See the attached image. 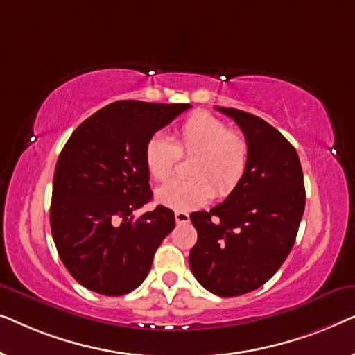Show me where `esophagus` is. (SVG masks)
Masks as SVG:
<instances>
[{
    "mask_svg": "<svg viewBox=\"0 0 355 355\" xmlns=\"http://www.w3.org/2000/svg\"><path fill=\"white\" fill-rule=\"evenodd\" d=\"M174 220H176L178 225H182V223H189L191 216H189V213L186 211H176L174 213Z\"/></svg>",
    "mask_w": 355,
    "mask_h": 355,
    "instance_id": "34e87169",
    "label": "esophagus"
}]
</instances>
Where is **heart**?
<instances>
[{
  "mask_svg": "<svg viewBox=\"0 0 355 355\" xmlns=\"http://www.w3.org/2000/svg\"><path fill=\"white\" fill-rule=\"evenodd\" d=\"M186 155H192L189 174L193 178L174 179L157 191V202L178 211L205 205L213 192L225 197L234 191L249 166L250 145L241 130L227 128L226 121L208 111H196L174 129L171 140L162 134L147 140L145 168L153 181L164 182L179 157Z\"/></svg>",
  "mask_w": 355,
  "mask_h": 355,
  "instance_id": "1",
  "label": "heart"
}]
</instances>
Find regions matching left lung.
I'll list each match as a JSON object with an SVG mask.
<instances>
[{"mask_svg": "<svg viewBox=\"0 0 355 355\" xmlns=\"http://www.w3.org/2000/svg\"><path fill=\"white\" fill-rule=\"evenodd\" d=\"M250 145L249 166L223 203L191 213L197 242L189 265L198 283L220 297L263 286L293 249L305 207L304 174L295 148L259 116L220 108Z\"/></svg>", "mask_w": 355, "mask_h": 355, "instance_id": "left-lung-1", "label": "left lung"}]
</instances>
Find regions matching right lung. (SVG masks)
<instances>
[{
  "label": "right lung",
  "instance_id": "right-lung-1",
  "mask_svg": "<svg viewBox=\"0 0 355 355\" xmlns=\"http://www.w3.org/2000/svg\"><path fill=\"white\" fill-rule=\"evenodd\" d=\"M187 103L114 101L87 118L58 158L50 208L60 259L77 283L103 295H124L147 278L155 252L176 226L174 213L152 200L145 168L147 140Z\"/></svg>",
  "mask_w": 355,
  "mask_h": 355
}]
</instances>
